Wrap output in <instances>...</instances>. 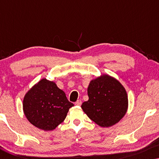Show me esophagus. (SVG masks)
Here are the masks:
<instances>
[{
    "label": "esophagus",
    "mask_w": 159,
    "mask_h": 159,
    "mask_svg": "<svg viewBox=\"0 0 159 159\" xmlns=\"http://www.w3.org/2000/svg\"><path fill=\"white\" fill-rule=\"evenodd\" d=\"M75 105L78 106H81L82 105V101H81V100H78V101L75 103Z\"/></svg>",
    "instance_id": "obj_1"
}]
</instances>
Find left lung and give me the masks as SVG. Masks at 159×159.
<instances>
[{
	"mask_svg": "<svg viewBox=\"0 0 159 159\" xmlns=\"http://www.w3.org/2000/svg\"><path fill=\"white\" fill-rule=\"evenodd\" d=\"M88 94L89 99L82 103V109L100 127H111L125 116L129 105L127 93L116 78L101 74L90 82Z\"/></svg>",
	"mask_w": 159,
	"mask_h": 159,
	"instance_id": "1",
	"label": "left lung"
}]
</instances>
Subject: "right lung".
<instances>
[{"instance_id":"right-lung-1","label":"right lung","mask_w":159,"mask_h":159,"mask_svg":"<svg viewBox=\"0 0 159 159\" xmlns=\"http://www.w3.org/2000/svg\"><path fill=\"white\" fill-rule=\"evenodd\" d=\"M23 111L32 125L44 131L55 129L66 119L74 104L56 82L43 78L26 93Z\"/></svg>"}]
</instances>
